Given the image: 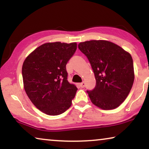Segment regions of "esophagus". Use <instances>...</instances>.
<instances>
[{
    "instance_id": "34e87169",
    "label": "esophagus",
    "mask_w": 149,
    "mask_h": 149,
    "mask_svg": "<svg viewBox=\"0 0 149 149\" xmlns=\"http://www.w3.org/2000/svg\"><path fill=\"white\" fill-rule=\"evenodd\" d=\"M79 85H80V86L81 87V88H84V87L85 86V83L83 82L82 83H80V84H79Z\"/></svg>"
}]
</instances>
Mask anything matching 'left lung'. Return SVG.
<instances>
[{
	"label": "left lung",
	"mask_w": 149,
	"mask_h": 149,
	"mask_svg": "<svg viewBox=\"0 0 149 149\" xmlns=\"http://www.w3.org/2000/svg\"><path fill=\"white\" fill-rule=\"evenodd\" d=\"M78 48L88 59L96 86L86 91L93 104L113 110L125 100L134 81L133 59L119 45L106 40L81 42Z\"/></svg>",
	"instance_id": "1"
}]
</instances>
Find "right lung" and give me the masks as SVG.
Masks as SVG:
<instances>
[{
  "instance_id": "right-lung-1",
  "label": "right lung",
  "mask_w": 149,
  "mask_h": 149,
  "mask_svg": "<svg viewBox=\"0 0 149 149\" xmlns=\"http://www.w3.org/2000/svg\"><path fill=\"white\" fill-rule=\"evenodd\" d=\"M76 49V42L46 43L24 61V88L31 102L45 114L59 115L71 106L78 88L67 80L66 65Z\"/></svg>"
}]
</instances>
